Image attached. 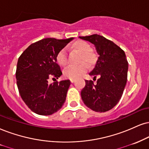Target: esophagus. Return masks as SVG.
<instances>
[{
    "instance_id": "obj_1",
    "label": "esophagus",
    "mask_w": 149,
    "mask_h": 149,
    "mask_svg": "<svg viewBox=\"0 0 149 149\" xmlns=\"http://www.w3.org/2000/svg\"><path fill=\"white\" fill-rule=\"evenodd\" d=\"M70 81H71V83H74V82L75 81V79H70Z\"/></svg>"
}]
</instances>
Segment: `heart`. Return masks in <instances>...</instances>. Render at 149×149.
<instances>
[{
  "instance_id": "obj_1",
  "label": "heart",
  "mask_w": 149,
  "mask_h": 149,
  "mask_svg": "<svg viewBox=\"0 0 149 149\" xmlns=\"http://www.w3.org/2000/svg\"><path fill=\"white\" fill-rule=\"evenodd\" d=\"M73 47L82 54L81 62L85 61L89 65L93 62L94 57L91 53V47L86 41H76L73 44ZM56 61L61 66H65L68 63V52L66 48H62L56 55ZM88 65L85 63H82L79 65H70L63 70V75L69 79H77L84 74L87 71Z\"/></svg>"
}]
</instances>
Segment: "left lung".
Wrapping results in <instances>:
<instances>
[{
    "label": "left lung",
    "instance_id": "8db88e82",
    "mask_svg": "<svg viewBox=\"0 0 149 149\" xmlns=\"http://www.w3.org/2000/svg\"><path fill=\"white\" fill-rule=\"evenodd\" d=\"M94 45L98 59L89 75L96 78L85 80L86 86L81 92L85 105L93 111L104 113L118 104L127 81L128 63L125 52L113 41L98 34L79 36Z\"/></svg>",
    "mask_w": 149,
    "mask_h": 149
}]
</instances>
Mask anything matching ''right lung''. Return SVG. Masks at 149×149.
Returning a JSON list of instances; mask_svg holds the SVG:
<instances>
[{
	"mask_svg": "<svg viewBox=\"0 0 149 149\" xmlns=\"http://www.w3.org/2000/svg\"><path fill=\"white\" fill-rule=\"evenodd\" d=\"M73 39L43 38L31 44L18 58L16 72L18 89L22 100L34 113L50 115L63 106L70 81L49 84L48 79L61 76L56 55Z\"/></svg>",
	"mask_w": 149,
	"mask_h": 149,
	"instance_id": "right-lung-1",
	"label": "right lung"
}]
</instances>
